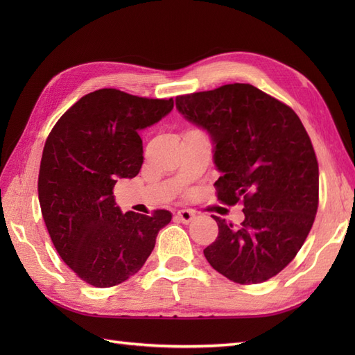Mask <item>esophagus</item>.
I'll return each mask as SVG.
<instances>
[{"label":"esophagus","instance_id":"34e87169","mask_svg":"<svg viewBox=\"0 0 355 355\" xmlns=\"http://www.w3.org/2000/svg\"><path fill=\"white\" fill-rule=\"evenodd\" d=\"M176 218H178L182 223H189L191 220H194L196 213L191 211V210H179V211L176 213Z\"/></svg>","mask_w":355,"mask_h":355}]
</instances>
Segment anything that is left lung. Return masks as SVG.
Wrapping results in <instances>:
<instances>
[{"mask_svg": "<svg viewBox=\"0 0 355 355\" xmlns=\"http://www.w3.org/2000/svg\"><path fill=\"white\" fill-rule=\"evenodd\" d=\"M176 108L213 144L218 200L244 204V220L218 222L207 262L230 280L257 284L293 261L318 207V163L302 121L283 102L250 84L184 94Z\"/></svg>", "mask_w": 355, "mask_h": 355, "instance_id": "left-lung-1", "label": "left lung"}]
</instances>
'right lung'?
Segmentation results:
<instances>
[{
	"mask_svg": "<svg viewBox=\"0 0 355 355\" xmlns=\"http://www.w3.org/2000/svg\"><path fill=\"white\" fill-rule=\"evenodd\" d=\"M173 103L101 89L73 103L47 137L38 176L42 219L63 262L90 286L112 287L136 274L171 220L168 210L123 213L112 189L116 179L139 173V132Z\"/></svg>",
	"mask_w": 355,
	"mask_h": 355,
	"instance_id": "add662e5",
	"label": "right lung"
}]
</instances>
